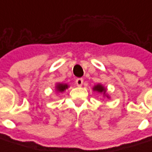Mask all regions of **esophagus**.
Wrapping results in <instances>:
<instances>
[{
    "mask_svg": "<svg viewBox=\"0 0 152 152\" xmlns=\"http://www.w3.org/2000/svg\"><path fill=\"white\" fill-rule=\"evenodd\" d=\"M76 85L78 86H81L82 84H83V79H81V78H78L77 80H76Z\"/></svg>",
    "mask_w": 152,
    "mask_h": 152,
    "instance_id": "obj_1",
    "label": "esophagus"
}]
</instances>
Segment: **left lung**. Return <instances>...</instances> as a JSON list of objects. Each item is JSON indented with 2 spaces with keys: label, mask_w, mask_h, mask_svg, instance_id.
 <instances>
[{
  "label": "left lung",
  "mask_w": 152,
  "mask_h": 152,
  "mask_svg": "<svg viewBox=\"0 0 152 152\" xmlns=\"http://www.w3.org/2000/svg\"><path fill=\"white\" fill-rule=\"evenodd\" d=\"M94 91H97V92H99V93H103L105 94L106 93V88H104L103 86L102 85H96L94 87Z\"/></svg>",
  "instance_id": "left-lung-1"
}]
</instances>
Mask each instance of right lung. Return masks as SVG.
Wrapping results in <instances>:
<instances>
[{"label": "right lung", "instance_id": "obj_1", "mask_svg": "<svg viewBox=\"0 0 152 152\" xmlns=\"http://www.w3.org/2000/svg\"><path fill=\"white\" fill-rule=\"evenodd\" d=\"M56 87H57V90H58V91L63 92L64 90H66L67 87H68V86H67L66 84H58Z\"/></svg>", "mask_w": 152, "mask_h": 152}]
</instances>
